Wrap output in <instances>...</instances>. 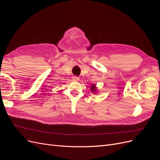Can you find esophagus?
<instances>
[{
    "mask_svg": "<svg viewBox=\"0 0 160 160\" xmlns=\"http://www.w3.org/2000/svg\"><path fill=\"white\" fill-rule=\"evenodd\" d=\"M72 79L75 80V81H78V80H79V77L77 76H73L72 77Z\"/></svg>",
    "mask_w": 160,
    "mask_h": 160,
    "instance_id": "esophagus-1",
    "label": "esophagus"
}]
</instances>
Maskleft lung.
I'll use <instances>...</instances> for the list:
<instances>
[{"label": "left lung", "instance_id": "8db88e82", "mask_svg": "<svg viewBox=\"0 0 160 160\" xmlns=\"http://www.w3.org/2000/svg\"><path fill=\"white\" fill-rule=\"evenodd\" d=\"M91 91L93 92V93H96V85H92L91 87Z\"/></svg>", "mask_w": 160, "mask_h": 160}]
</instances>
